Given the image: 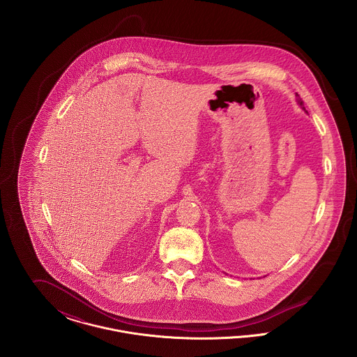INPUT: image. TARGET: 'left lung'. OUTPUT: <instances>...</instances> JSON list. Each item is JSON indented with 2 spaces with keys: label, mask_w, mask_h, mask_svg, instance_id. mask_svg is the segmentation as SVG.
<instances>
[{
  "label": "left lung",
  "mask_w": 357,
  "mask_h": 357,
  "mask_svg": "<svg viewBox=\"0 0 357 357\" xmlns=\"http://www.w3.org/2000/svg\"><path fill=\"white\" fill-rule=\"evenodd\" d=\"M297 96H298V95H297ZM297 100H298V104H300V105H303V102H301V99H297ZM303 108H304V107H303ZM304 109H305V108H304Z\"/></svg>",
  "instance_id": "left-lung-1"
}]
</instances>
